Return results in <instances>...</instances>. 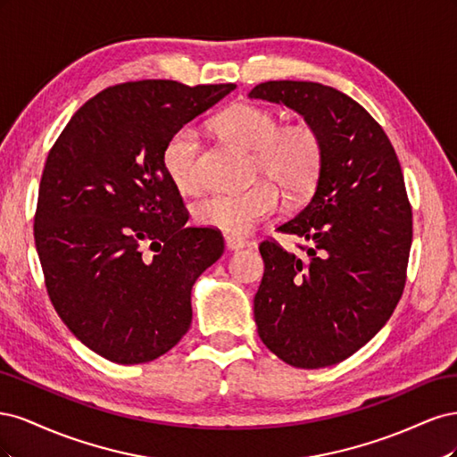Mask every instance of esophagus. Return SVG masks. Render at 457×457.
Wrapping results in <instances>:
<instances>
[{
  "instance_id": "1",
  "label": "esophagus",
  "mask_w": 457,
  "mask_h": 457,
  "mask_svg": "<svg viewBox=\"0 0 457 457\" xmlns=\"http://www.w3.org/2000/svg\"><path fill=\"white\" fill-rule=\"evenodd\" d=\"M245 244H247L245 238L237 237V234H227V237H225V245H227V250H230V252L242 250V247H244Z\"/></svg>"
}]
</instances>
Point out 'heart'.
I'll use <instances>...</instances> for the list:
<instances>
[{
	"label": "heart",
	"instance_id": "obj_1",
	"mask_svg": "<svg viewBox=\"0 0 457 457\" xmlns=\"http://www.w3.org/2000/svg\"><path fill=\"white\" fill-rule=\"evenodd\" d=\"M215 131L234 148L252 154L255 179H265L289 202L305 198L320 177L324 150L311 123L295 121L280 128L278 116L270 110L237 104L219 116ZM198 156L200 135L190 126L177 129L163 146V171L181 195H195L200 188ZM271 187L259 185L244 195L204 198L192 215L202 227L238 237L278 212V192Z\"/></svg>",
	"mask_w": 457,
	"mask_h": 457
}]
</instances>
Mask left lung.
Segmentation results:
<instances>
[{
	"instance_id": "1",
	"label": "left lung",
	"mask_w": 457,
	"mask_h": 457,
	"mask_svg": "<svg viewBox=\"0 0 457 457\" xmlns=\"http://www.w3.org/2000/svg\"><path fill=\"white\" fill-rule=\"evenodd\" d=\"M250 99L284 104L320 135L311 202L280 225L307 245L261 242L257 334L289 366L316 370L354 354L389 320L406 284L411 207L383 128L345 93L314 81H265Z\"/></svg>"
}]
</instances>
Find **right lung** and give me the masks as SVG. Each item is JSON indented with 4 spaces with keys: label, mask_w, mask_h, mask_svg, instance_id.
I'll list each match as a JSON object with an SVG mask.
<instances>
[{
    "label": "right lung",
    "mask_w": 457,
    "mask_h": 457,
    "mask_svg": "<svg viewBox=\"0 0 457 457\" xmlns=\"http://www.w3.org/2000/svg\"><path fill=\"white\" fill-rule=\"evenodd\" d=\"M234 89L170 79L108 87L49 152L34 217L47 294L66 328L110 362L143 364L175 347L192 322V286L225 252L219 230L187 227L162 152Z\"/></svg>",
    "instance_id": "obj_1"
}]
</instances>
